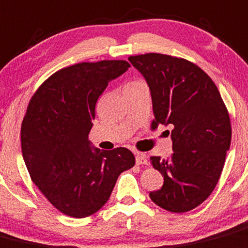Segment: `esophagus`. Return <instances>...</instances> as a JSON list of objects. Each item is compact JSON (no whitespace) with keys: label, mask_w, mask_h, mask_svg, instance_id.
Instances as JSON below:
<instances>
[{"label":"esophagus","mask_w":248,"mask_h":248,"mask_svg":"<svg viewBox=\"0 0 248 248\" xmlns=\"http://www.w3.org/2000/svg\"><path fill=\"white\" fill-rule=\"evenodd\" d=\"M136 163L137 165H146V163H148V160H146L145 154L137 153L136 154Z\"/></svg>","instance_id":"obj_1"}]
</instances>
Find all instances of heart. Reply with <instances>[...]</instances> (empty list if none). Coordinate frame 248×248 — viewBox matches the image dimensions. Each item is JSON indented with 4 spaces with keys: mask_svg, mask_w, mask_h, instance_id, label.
Here are the masks:
<instances>
[{
    "mask_svg": "<svg viewBox=\"0 0 248 248\" xmlns=\"http://www.w3.org/2000/svg\"><path fill=\"white\" fill-rule=\"evenodd\" d=\"M136 83H139V81H133V82H128L126 86H132V85H136Z\"/></svg>",
    "mask_w": 248,
    "mask_h": 248,
    "instance_id": "1",
    "label": "heart"
}]
</instances>
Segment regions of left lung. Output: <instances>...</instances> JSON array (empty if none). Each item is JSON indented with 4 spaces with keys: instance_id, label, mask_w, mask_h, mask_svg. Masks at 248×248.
Here are the masks:
<instances>
[{
    "instance_id": "left-lung-1",
    "label": "left lung",
    "mask_w": 248,
    "mask_h": 248,
    "mask_svg": "<svg viewBox=\"0 0 248 248\" xmlns=\"http://www.w3.org/2000/svg\"><path fill=\"white\" fill-rule=\"evenodd\" d=\"M128 60L150 90L153 128H173L170 157H150L163 185L149 195L163 210L188 212L211 195L222 174L232 141L228 110L210 76L188 60L158 53Z\"/></svg>"
}]
</instances>
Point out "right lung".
I'll return each instance as SVG.
<instances>
[{
  "label": "right lung",
  "mask_w": 248,
  "mask_h": 248,
  "mask_svg": "<svg viewBox=\"0 0 248 248\" xmlns=\"http://www.w3.org/2000/svg\"><path fill=\"white\" fill-rule=\"evenodd\" d=\"M124 60L80 63L53 74L36 91L21 124V151L30 177L66 216L85 218L109 200L119 175L136 163L126 148L100 150L88 134L95 104Z\"/></svg>",
  "instance_id": "1"
}]
</instances>
